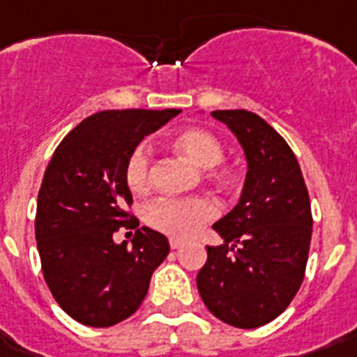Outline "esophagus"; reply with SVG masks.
Segmentation results:
<instances>
[{"label": "esophagus", "mask_w": 357, "mask_h": 357, "mask_svg": "<svg viewBox=\"0 0 357 357\" xmlns=\"http://www.w3.org/2000/svg\"><path fill=\"white\" fill-rule=\"evenodd\" d=\"M169 245H171V250H178L182 245V240L178 238H169Z\"/></svg>", "instance_id": "34e87169"}]
</instances>
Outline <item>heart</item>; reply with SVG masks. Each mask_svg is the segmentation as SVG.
<instances>
[{"label":"heart","mask_w":357,"mask_h":357,"mask_svg":"<svg viewBox=\"0 0 357 357\" xmlns=\"http://www.w3.org/2000/svg\"><path fill=\"white\" fill-rule=\"evenodd\" d=\"M173 147L199 167H206V176L218 184L231 178V167L225 162V147L216 134L204 128L181 130L173 137ZM153 176V162L147 149L135 147L124 162V181L135 193L147 192ZM218 216L214 203L201 195L190 197H158L143 210L147 225L173 238H190Z\"/></svg>","instance_id":"heart-1"}]
</instances>
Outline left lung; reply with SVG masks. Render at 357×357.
<instances>
[{
    "label": "left lung",
    "mask_w": 357,
    "mask_h": 357,
    "mask_svg": "<svg viewBox=\"0 0 357 357\" xmlns=\"http://www.w3.org/2000/svg\"><path fill=\"white\" fill-rule=\"evenodd\" d=\"M212 115L244 147L248 176L238 204L214 225L197 289L208 311L234 328H259L283 313L305 275L313 231L302 169L289 143L257 113Z\"/></svg>",
    "instance_id": "left-lung-1"
}]
</instances>
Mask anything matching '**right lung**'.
<instances>
[{"instance_id": "1", "label": "right lung", "mask_w": 357, "mask_h": 357, "mask_svg": "<svg viewBox=\"0 0 357 357\" xmlns=\"http://www.w3.org/2000/svg\"><path fill=\"white\" fill-rule=\"evenodd\" d=\"M181 109H106L63 137L38 190L35 236L55 302L79 324L107 328L134 314L169 253L164 234L132 212L124 162ZM135 228L132 248L112 233Z\"/></svg>"}]
</instances>
